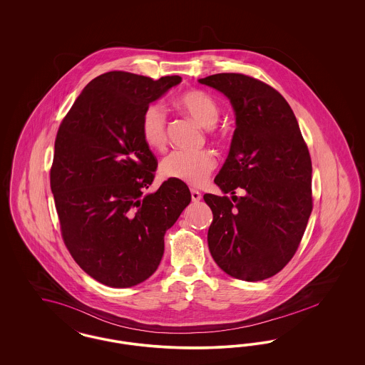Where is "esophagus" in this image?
Instances as JSON below:
<instances>
[{
	"instance_id": "esophagus-1",
	"label": "esophagus",
	"mask_w": 365,
	"mask_h": 365,
	"mask_svg": "<svg viewBox=\"0 0 365 365\" xmlns=\"http://www.w3.org/2000/svg\"><path fill=\"white\" fill-rule=\"evenodd\" d=\"M202 198V195H201V192L198 190H191V200H192V202H198Z\"/></svg>"
}]
</instances>
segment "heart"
<instances>
[{"label": "heart", "instance_id": "heart-1", "mask_svg": "<svg viewBox=\"0 0 365 365\" xmlns=\"http://www.w3.org/2000/svg\"><path fill=\"white\" fill-rule=\"evenodd\" d=\"M176 105L202 127H210L217 120L219 108L204 91L191 90L176 98ZM140 137L152 150H163L167 143V118L163 106L150 104L140 118ZM216 167V160L208 150H175L160 164V174L191 186L205 183Z\"/></svg>", "mask_w": 365, "mask_h": 365}]
</instances>
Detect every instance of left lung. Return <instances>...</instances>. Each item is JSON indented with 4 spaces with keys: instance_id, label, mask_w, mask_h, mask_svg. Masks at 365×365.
I'll return each instance as SVG.
<instances>
[{
    "instance_id": "8db88e82",
    "label": "left lung",
    "mask_w": 365,
    "mask_h": 365,
    "mask_svg": "<svg viewBox=\"0 0 365 365\" xmlns=\"http://www.w3.org/2000/svg\"><path fill=\"white\" fill-rule=\"evenodd\" d=\"M230 100L235 131L215 183L228 197L205 194L213 220L209 252L232 278H271L292 260L312 212V161L290 105L242 73L198 79ZM245 190L237 197L235 190Z\"/></svg>"
}]
</instances>
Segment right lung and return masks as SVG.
<instances>
[{"instance_id": "obj_1", "label": "right lung", "mask_w": 365, "mask_h": 365, "mask_svg": "<svg viewBox=\"0 0 365 365\" xmlns=\"http://www.w3.org/2000/svg\"><path fill=\"white\" fill-rule=\"evenodd\" d=\"M180 82L106 72L82 90L57 131L51 187L61 234L78 265L106 286L152 277L165 231L190 204L187 185L174 179L143 192L157 160L140 137L142 113Z\"/></svg>"}]
</instances>
